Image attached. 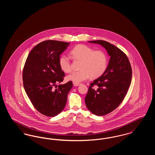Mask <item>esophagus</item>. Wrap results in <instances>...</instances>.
Wrapping results in <instances>:
<instances>
[{"mask_svg": "<svg viewBox=\"0 0 155 155\" xmlns=\"http://www.w3.org/2000/svg\"><path fill=\"white\" fill-rule=\"evenodd\" d=\"M73 85H74L75 87H77V86H79L81 85V83H79V82H73Z\"/></svg>", "mask_w": 155, "mask_h": 155, "instance_id": "1", "label": "esophagus"}]
</instances>
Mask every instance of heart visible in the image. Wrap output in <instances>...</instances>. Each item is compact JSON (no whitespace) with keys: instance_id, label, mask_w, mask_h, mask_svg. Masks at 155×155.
I'll use <instances>...</instances> for the list:
<instances>
[{"instance_id":"heart-1","label":"heart","mask_w":155,"mask_h":155,"mask_svg":"<svg viewBox=\"0 0 155 155\" xmlns=\"http://www.w3.org/2000/svg\"><path fill=\"white\" fill-rule=\"evenodd\" d=\"M70 54L73 60H81V62L79 66L80 70L67 76L69 81L80 82L88 79L91 76L96 78L102 76L107 69L108 58L103 51H94L85 45L79 44L71 49ZM59 65L60 69L66 73H69L72 70L71 61L65 54L59 57Z\"/></svg>"}]
</instances>
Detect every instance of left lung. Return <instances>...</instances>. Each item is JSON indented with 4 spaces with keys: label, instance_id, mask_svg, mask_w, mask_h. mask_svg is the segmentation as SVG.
<instances>
[{
    "label": "left lung",
    "instance_id": "1",
    "mask_svg": "<svg viewBox=\"0 0 155 155\" xmlns=\"http://www.w3.org/2000/svg\"><path fill=\"white\" fill-rule=\"evenodd\" d=\"M89 42L101 45L110 56L106 71L90 84L85 99L89 110L96 116H104L124 100L131 85L132 68L127 55L114 45L102 40Z\"/></svg>",
    "mask_w": 155,
    "mask_h": 155
}]
</instances>
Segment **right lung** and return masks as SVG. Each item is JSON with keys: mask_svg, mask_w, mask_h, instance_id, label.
Masks as SVG:
<instances>
[{"mask_svg": "<svg viewBox=\"0 0 155 155\" xmlns=\"http://www.w3.org/2000/svg\"><path fill=\"white\" fill-rule=\"evenodd\" d=\"M68 45L58 41H43L31 50L24 66L25 92L34 107L46 116L54 117L64 109L73 87L70 81L54 88L64 80L65 74L59 67V59Z\"/></svg>", "mask_w": 155, "mask_h": 155, "instance_id": "obj_1", "label": "right lung"}]
</instances>
